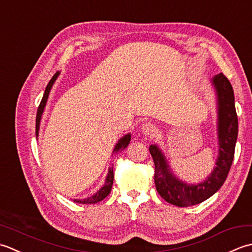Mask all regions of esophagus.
Returning a JSON list of instances; mask_svg holds the SVG:
<instances>
[{"instance_id":"34e87169","label":"esophagus","mask_w":252,"mask_h":252,"mask_svg":"<svg viewBox=\"0 0 252 252\" xmlns=\"http://www.w3.org/2000/svg\"><path fill=\"white\" fill-rule=\"evenodd\" d=\"M157 131L156 127L153 126L150 123H146V124H143L142 126V132L145 133V135H153Z\"/></svg>"}]
</instances>
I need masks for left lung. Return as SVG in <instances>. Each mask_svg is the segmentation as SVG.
<instances>
[{
    "label": "left lung",
    "instance_id": "obj_1",
    "mask_svg": "<svg viewBox=\"0 0 252 252\" xmlns=\"http://www.w3.org/2000/svg\"><path fill=\"white\" fill-rule=\"evenodd\" d=\"M219 104L220 153L217 166L208 179L198 185H187L172 175L163 153L157 146L149 150L155 161V183L158 194L168 203L177 207H190L203 202L217 192L226 181L234 160L238 133V119L235 109L233 87L223 73L214 76Z\"/></svg>",
    "mask_w": 252,
    "mask_h": 252
}]
</instances>
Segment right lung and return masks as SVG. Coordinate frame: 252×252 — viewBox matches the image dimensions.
Returning <instances> with one entry per match:
<instances>
[{"instance_id": "obj_1", "label": "right lung", "mask_w": 252, "mask_h": 252, "mask_svg": "<svg viewBox=\"0 0 252 252\" xmlns=\"http://www.w3.org/2000/svg\"><path fill=\"white\" fill-rule=\"evenodd\" d=\"M59 74H60L59 71H56L55 75L49 81L47 88H45L44 94L42 96V100H41L40 104H39L38 111H37V117H35V136H38V133H39V125H40L41 115H42V112L44 110L45 103H47V100H48V96H49V94H50V90H51V88H52V86L54 84L55 79L58 78ZM129 141H130V135H129V133H128V135L123 137L122 139L119 142H117V145H116V147L114 149V151H119V150H121V149H125L128 146V143H129ZM113 179H114V173H113V168H110L109 169V174H107V177H106V181H105L104 186L102 187L99 191H97L95 194H94V196H91V197L87 198V199H83V200L76 199V200H74V201L77 202V203H83V204H90V203H96V202L102 201V200H103L105 197L109 196V193L111 192L112 185H113Z\"/></svg>"}]
</instances>
